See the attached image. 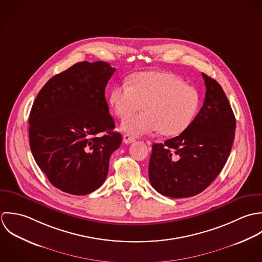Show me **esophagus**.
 <instances>
[{
  "label": "esophagus",
  "mask_w": 262,
  "mask_h": 262,
  "mask_svg": "<svg viewBox=\"0 0 262 262\" xmlns=\"http://www.w3.org/2000/svg\"><path fill=\"white\" fill-rule=\"evenodd\" d=\"M123 143L124 144H132V143H134L136 140H135V138L134 137H132L130 135H123Z\"/></svg>",
  "instance_id": "obj_1"
}]
</instances>
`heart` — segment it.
<instances>
[{
    "instance_id": "obj_1",
    "label": "heart",
    "mask_w": 262,
    "mask_h": 262,
    "mask_svg": "<svg viewBox=\"0 0 262 262\" xmlns=\"http://www.w3.org/2000/svg\"><path fill=\"white\" fill-rule=\"evenodd\" d=\"M109 102L114 113L123 118L139 109L144 112L126 117L121 129L134 136L160 130L164 136L183 133L200 108L198 91L179 77L166 72H146L135 75L129 85L113 87Z\"/></svg>"
}]
</instances>
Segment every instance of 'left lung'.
<instances>
[{"instance_id": "8db88e82", "label": "left lung", "mask_w": 262, "mask_h": 262, "mask_svg": "<svg viewBox=\"0 0 262 262\" xmlns=\"http://www.w3.org/2000/svg\"><path fill=\"white\" fill-rule=\"evenodd\" d=\"M204 105L189 126L164 144H154L149 179L159 193L172 199L204 191L222 171L232 149L236 119L221 85L203 73Z\"/></svg>"}]
</instances>
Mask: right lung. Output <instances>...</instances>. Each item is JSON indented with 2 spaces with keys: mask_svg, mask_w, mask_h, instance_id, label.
<instances>
[{
  "mask_svg": "<svg viewBox=\"0 0 262 262\" xmlns=\"http://www.w3.org/2000/svg\"><path fill=\"white\" fill-rule=\"evenodd\" d=\"M115 69L105 61L77 62L42 87L29 115L30 150L54 187L86 195L104 183L114 132L105 87Z\"/></svg>",
  "mask_w": 262,
  "mask_h": 262,
  "instance_id": "obj_1",
  "label": "right lung"
}]
</instances>
